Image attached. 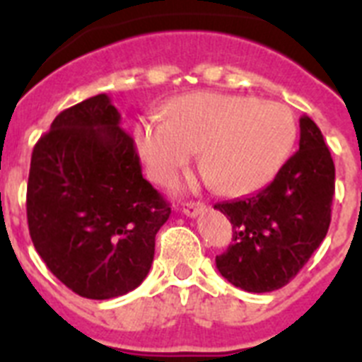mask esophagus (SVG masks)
I'll use <instances>...</instances> for the list:
<instances>
[{"mask_svg":"<svg viewBox=\"0 0 362 362\" xmlns=\"http://www.w3.org/2000/svg\"><path fill=\"white\" fill-rule=\"evenodd\" d=\"M181 209H183V212L187 214L188 217H196L203 212L204 204L199 203V201H190V203H183V206H181Z\"/></svg>","mask_w":362,"mask_h":362,"instance_id":"esophagus-1","label":"esophagus"}]
</instances>
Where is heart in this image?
<instances>
[{
  "instance_id": "b5f03b06",
  "label": "heart",
  "mask_w": 362,
  "mask_h": 362,
  "mask_svg": "<svg viewBox=\"0 0 362 362\" xmlns=\"http://www.w3.org/2000/svg\"><path fill=\"white\" fill-rule=\"evenodd\" d=\"M292 112L276 101L196 92L166 108V121L146 117L134 141L146 174L166 183L199 152V166L217 192L248 194L267 185L296 141Z\"/></svg>"
}]
</instances>
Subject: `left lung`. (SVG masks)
Segmentation results:
<instances>
[{
    "instance_id": "obj_1",
    "label": "left lung",
    "mask_w": 362,
    "mask_h": 362,
    "mask_svg": "<svg viewBox=\"0 0 362 362\" xmlns=\"http://www.w3.org/2000/svg\"><path fill=\"white\" fill-rule=\"evenodd\" d=\"M299 129V150L268 187L254 196L214 204L233 225V243L217 255L216 267L246 292H272L288 284L330 226L334 159L308 116L300 117Z\"/></svg>"
}]
</instances>
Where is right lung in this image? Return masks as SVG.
Returning <instances> with one entry per match:
<instances>
[{
    "label": "right lung",
    "mask_w": 362,
    "mask_h": 362,
    "mask_svg": "<svg viewBox=\"0 0 362 362\" xmlns=\"http://www.w3.org/2000/svg\"><path fill=\"white\" fill-rule=\"evenodd\" d=\"M170 206L143 177L134 139L107 94L63 110L34 146L28 230L57 279L86 299H112L148 274Z\"/></svg>",
    "instance_id": "obj_1"
}]
</instances>
